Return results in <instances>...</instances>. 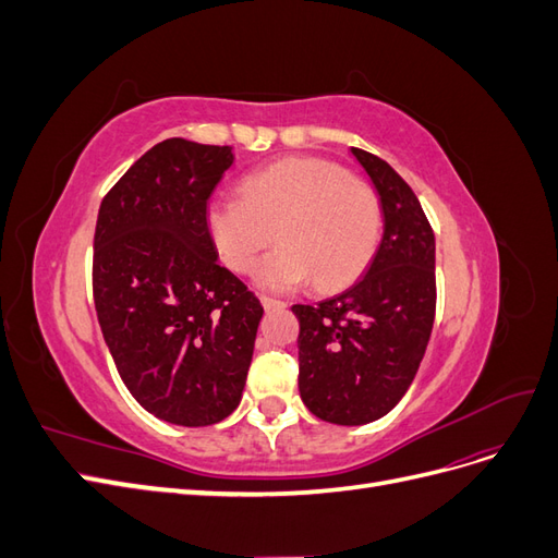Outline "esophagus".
I'll use <instances>...</instances> for the list:
<instances>
[{"label": "esophagus", "mask_w": 558, "mask_h": 558, "mask_svg": "<svg viewBox=\"0 0 558 558\" xmlns=\"http://www.w3.org/2000/svg\"><path fill=\"white\" fill-rule=\"evenodd\" d=\"M260 305L265 312H272V310H283L286 302L277 300V298H269V295H260Z\"/></svg>", "instance_id": "1"}]
</instances>
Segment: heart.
Instances as JSON below:
<instances>
[{"mask_svg": "<svg viewBox=\"0 0 558 558\" xmlns=\"http://www.w3.org/2000/svg\"><path fill=\"white\" fill-rule=\"evenodd\" d=\"M211 242L234 272H248L260 251L281 240L256 267L265 291L289 293L314 283L340 291L356 281L381 240V205L369 185L328 160L286 158L251 172L242 195L216 197L207 209Z\"/></svg>", "mask_w": 558, "mask_h": 558, "instance_id": "b5f03b06", "label": "heart"}]
</instances>
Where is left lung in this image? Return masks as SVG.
Here are the masks:
<instances>
[{
  "mask_svg": "<svg viewBox=\"0 0 558 558\" xmlns=\"http://www.w3.org/2000/svg\"><path fill=\"white\" fill-rule=\"evenodd\" d=\"M379 195L384 234L365 275L340 295L293 305L300 398L337 426L391 412L424 359L435 318V234L421 202L381 158L351 148Z\"/></svg>",
  "mask_w": 558,
  "mask_h": 558,
  "instance_id": "1",
  "label": "left lung"
}]
</instances>
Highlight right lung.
Segmentation results:
<instances>
[{"mask_svg":"<svg viewBox=\"0 0 558 558\" xmlns=\"http://www.w3.org/2000/svg\"><path fill=\"white\" fill-rule=\"evenodd\" d=\"M232 146L165 140L102 199L93 293L123 384L146 412L197 428L242 400L263 307L218 265L207 202Z\"/></svg>","mask_w":558,"mask_h":558,"instance_id":"right-lung-1","label":"right lung"}]
</instances>
